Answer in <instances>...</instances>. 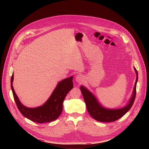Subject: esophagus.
<instances>
[{"label":"esophagus","instance_id":"1","mask_svg":"<svg viewBox=\"0 0 149 149\" xmlns=\"http://www.w3.org/2000/svg\"><path fill=\"white\" fill-rule=\"evenodd\" d=\"M84 77L82 74H77L76 75V81L78 82V83H81L84 81Z\"/></svg>","mask_w":149,"mask_h":149}]
</instances>
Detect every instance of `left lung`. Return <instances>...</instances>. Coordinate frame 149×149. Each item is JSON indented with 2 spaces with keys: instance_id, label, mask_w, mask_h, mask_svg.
<instances>
[{
  "instance_id": "left-lung-1",
  "label": "left lung",
  "mask_w": 149,
  "mask_h": 149,
  "mask_svg": "<svg viewBox=\"0 0 149 149\" xmlns=\"http://www.w3.org/2000/svg\"><path fill=\"white\" fill-rule=\"evenodd\" d=\"M136 73V80L133 89V95L129 104L125 107L120 109H107L100 104L95 96L86 87L81 86L80 90L82 94L84 100L86 102L87 110L91 116L95 120L100 122H113L123 117L129 111L134 102L136 95V86L138 80V72L134 68Z\"/></svg>"
}]
</instances>
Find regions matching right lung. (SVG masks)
<instances>
[{"instance_id": "obj_1", "label": "right lung", "mask_w": 149, "mask_h": 149, "mask_svg": "<svg viewBox=\"0 0 149 149\" xmlns=\"http://www.w3.org/2000/svg\"><path fill=\"white\" fill-rule=\"evenodd\" d=\"M72 79L73 77L72 76L60 81L51 97L43 105L36 108H28L20 102L14 91L12 85L13 74L10 79L11 88L19 111L26 118L38 123H49L55 120L62 113L63 100L68 92L73 88Z\"/></svg>"}]
</instances>
